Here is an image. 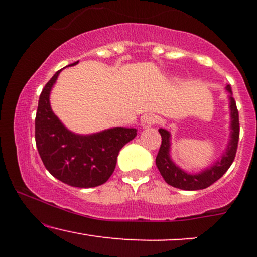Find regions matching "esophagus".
I'll list each match as a JSON object with an SVG mask.
<instances>
[{
    "label": "esophagus",
    "mask_w": 257,
    "mask_h": 257,
    "mask_svg": "<svg viewBox=\"0 0 257 257\" xmlns=\"http://www.w3.org/2000/svg\"><path fill=\"white\" fill-rule=\"evenodd\" d=\"M157 122L158 117L153 113H149L145 114V116L143 117V119H141V126H143V128H150V126L155 125Z\"/></svg>",
    "instance_id": "1"
}]
</instances>
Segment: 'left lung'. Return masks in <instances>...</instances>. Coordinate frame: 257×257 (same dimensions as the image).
I'll return each instance as SVG.
<instances>
[{
    "label": "left lung",
    "mask_w": 257,
    "mask_h": 257,
    "mask_svg": "<svg viewBox=\"0 0 257 257\" xmlns=\"http://www.w3.org/2000/svg\"><path fill=\"white\" fill-rule=\"evenodd\" d=\"M227 91L229 93V110H231V139L227 145L226 152L221 156L220 161L214 163L210 168H206L203 172L197 174L186 173L179 168L170 158V133L166 129H158L162 137V144L159 147L156 166L159 173L166 180L167 184L173 187L185 191L204 190L217 181L231 167L237 153L238 141H239V114H238L237 105L232 96L231 85L227 84Z\"/></svg>",
    "instance_id": "8db88e82"
}]
</instances>
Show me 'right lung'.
Returning a JSON list of instances; mask_svg holds the SVG:
<instances>
[{
  "mask_svg": "<svg viewBox=\"0 0 257 257\" xmlns=\"http://www.w3.org/2000/svg\"><path fill=\"white\" fill-rule=\"evenodd\" d=\"M76 64L78 61L72 65ZM60 71L44 85L38 100L35 119L38 153L47 170L64 184L81 188L96 187L110 179L120 149L137 137V129L111 128L79 135L65 128L49 102L51 90Z\"/></svg>",
  "mask_w": 257,
  "mask_h": 257,
  "instance_id": "obj_1",
  "label": "right lung"
}]
</instances>
